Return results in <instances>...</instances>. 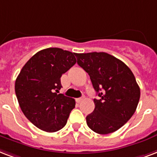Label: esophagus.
Returning a JSON list of instances; mask_svg holds the SVG:
<instances>
[{
  "mask_svg": "<svg viewBox=\"0 0 157 157\" xmlns=\"http://www.w3.org/2000/svg\"><path fill=\"white\" fill-rule=\"evenodd\" d=\"M82 98H77V99H76V101H77L78 103H79V102H81V101H82Z\"/></svg>",
  "mask_w": 157,
  "mask_h": 157,
  "instance_id": "34e87169",
  "label": "esophagus"
}]
</instances>
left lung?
<instances>
[{
    "instance_id": "obj_1",
    "label": "left lung",
    "mask_w": 157,
    "mask_h": 157,
    "mask_svg": "<svg viewBox=\"0 0 157 157\" xmlns=\"http://www.w3.org/2000/svg\"><path fill=\"white\" fill-rule=\"evenodd\" d=\"M77 63L90 76L99 97L95 109L86 117L87 124L99 134L118 130L135 112L140 88L129 68L105 52L75 53Z\"/></svg>"
}]
</instances>
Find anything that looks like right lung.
Masks as SVG:
<instances>
[{"instance_id": "1", "label": "right lung", "mask_w": 157, "mask_h": 157, "mask_svg": "<svg viewBox=\"0 0 157 157\" xmlns=\"http://www.w3.org/2000/svg\"><path fill=\"white\" fill-rule=\"evenodd\" d=\"M75 56L57 47L42 50L28 60L16 78L15 94L22 111L45 132L61 129L75 107L74 98L58 94L60 77L77 61Z\"/></svg>"}]
</instances>
